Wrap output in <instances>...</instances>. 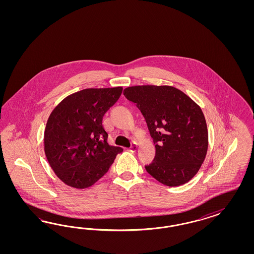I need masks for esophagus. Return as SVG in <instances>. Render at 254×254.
I'll return each instance as SVG.
<instances>
[{
	"label": "esophagus",
	"mask_w": 254,
	"mask_h": 254,
	"mask_svg": "<svg viewBox=\"0 0 254 254\" xmlns=\"http://www.w3.org/2000/svg\"><path fill=\"white\" fill-rule=\"evenodd\" d=\"M137 150H138V144H137V143H133V144H131V146L128 148V151H129V152H132V153L136 152Z\"/></svg>",
	"instance_id": "1"
}]
</instances>
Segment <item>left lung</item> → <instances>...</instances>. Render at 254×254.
<instances>
[{
    "label": "left lung",
    "mask_w": 254,
    "mask_h": 254,
    "mask_svg": "<svg viewBox=\"0 0 254 254\" xmlns=\"http://www.w3.org/2000/svg\"><path fill=\"white\" fill-rule=\"evenodd\" d=\"M145 118L155 144L146 171L159 183L179 186L199 170L208 151V128L199 106L169 85H136L124 89Z\"/></svg>",
    "instance_id": "left-lung-1"
}]
</instances>
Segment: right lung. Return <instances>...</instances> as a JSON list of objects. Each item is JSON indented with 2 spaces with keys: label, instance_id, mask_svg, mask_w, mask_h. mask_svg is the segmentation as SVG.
I'll return each instance as SVG.
<instances>
[{
  "label": "right lung",
  "instance_id": "right-lung-1",
  "mask_svg": "<svg viewBox=\"0 0 254 254\" xmlns=\"http://www.w3.org/2000/svg\"><path fill=\"white\" fill-rule=\"evenodd\" d=\"M123 88H87L62 100L49 116L45 153L56 175L77 189L94 185L107 172L121 147L107 142L102 117Z\"/></svg>",
  "mask_w": 254,
  "mask_h": 254
}]
</instances>
